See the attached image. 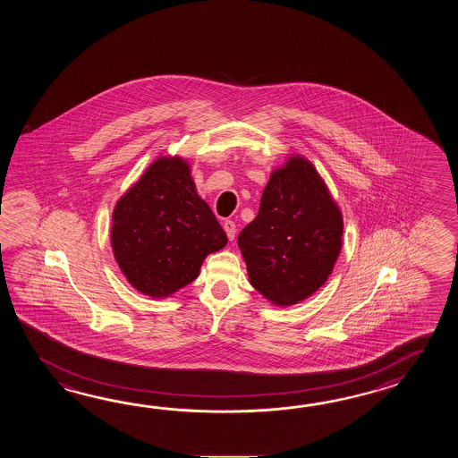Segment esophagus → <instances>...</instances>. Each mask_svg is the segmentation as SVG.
I'll return each instance as SVG.
<instances>
[{
    "instance_id": "1",
    "label": "esophagus",
    "mask_w": 458,
    "mask_h": 458,
    "mask_svg": "<svg viewBox=\"0 0 458 458\" xmlns=\"http://www.w3.org/2000/svg\"><path fill=\"white\" fill-rule=\"evenodd\" d=\"M223 227H225V233H227V237H229V241H233V237H235V225H233V221L231 219H225V223H223Z\"/></svg>"
}]
</instances>
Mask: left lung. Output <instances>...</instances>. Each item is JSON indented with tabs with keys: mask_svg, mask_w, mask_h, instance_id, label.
<instances>
[{
	"mask_svg": "<svg viewBox=\"0 0 458 458\" xmlns=\"http://www.w3.org/2000/svg\"><path fill=\"white\" fill-rule=\"evenodd\" d=\"M344 219L316 166L290 156L263 190L259 215L239 233L249 282L275 306L318 292L342 249Z\"/></svg>",
	"mask_w": 458,
	"mask_h": 458,
	"instance_id": "1",
	"label": "left lung"
}]
</instances>
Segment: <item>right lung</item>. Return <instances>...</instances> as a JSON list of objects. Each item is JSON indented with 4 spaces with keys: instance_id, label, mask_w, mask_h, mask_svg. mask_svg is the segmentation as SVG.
I'll return each instance as SVG.
<instances>
[{
    "instance_id": "obj_1",
    "label": "right lung",
    "mask_w": 458,
    "mask_h": 458,
    "mask_svg": "<svg viewBox=\"0 0 458 458\" xmlns=\"http://www.w3.org/2000/svg\"><path fill=\"white\" fill-rule=\"evenodd\" d=\"M225 243L183 157L156 158L113 209L116 263L131 286L150 298L164 300L195 282L206 257Z\"/></svg>"
}]
</instances>
